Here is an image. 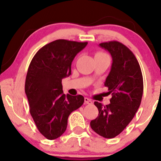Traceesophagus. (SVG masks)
Listing matches in <instances>:
<instances>
[{"label":"esophagus","mask_w":161,"mask_h":161,"mask_svg":"<svg viewBox=\"0 0 161 161\" xmlns=\"http://www.w3.org/2000/svg\"><path fill=\"white\" fill-rule=\"evenodd\" d=\"M92 101L91 99L88 98V97H85V104H92Z\"/></svg>","instance_id":"obj_1"}]
</instances>
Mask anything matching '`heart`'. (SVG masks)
<instances>
[{"instance_id":"b5f03b06","label":"heart","mask_w":161,"mask_h":161,"mask_svg":"<svg viewBox=\"0 0 161 161\" xmlns=\"http://www.w3.org/2000/svg\"><path fill=\"white\" fill-rule=\"evenodd\" d=\"M95 58L96 57H109L108 54L104 52H101V51H99V52H97L95 53Z\"/></svg>"}]
</instances>
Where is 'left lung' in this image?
<instances>
[{
    "instance_id": "1",
    "label": "left lung",
    "mask_w": 161,
    "mask_h": 161,
    "mask_svg": "<svg viewBox=\"0 0 161 161\" xmlns=\"http://www.w3.org/2000/svg\"><path fill=\"white\" fill-rule=\"evenodd\" d=\"M99 46L112 57L111 69L104 82L112 97L106 106L95 101L99 114L90 125L102 137L113 138L123 132L139 108L143 77L137 59L126 46L116 41L103 42Z\"/></svg>"
}]
</instances>
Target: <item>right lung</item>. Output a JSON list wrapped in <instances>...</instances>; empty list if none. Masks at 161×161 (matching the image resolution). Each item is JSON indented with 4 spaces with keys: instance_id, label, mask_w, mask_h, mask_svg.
Returning a JSON list of instances; mask_svg holds the SVG:
<instances>
[{
    "instance_id": "add662e5",
    "label": "right lung",
    "mask_w": 161,
    "mask_h": 161,
    "mask_svg": "<svg viewBox=\"0 0 161 161\" xmlns=\"http://www.w3.org/2000/svg\"><path fill=\"white\" fill-rule=\"evenodd\" d=\"M88 42L58 39L43 46L28 69L25 92L29 111L41 134L53 140L65 132L69 114L84 103L82 95H65L62 79L71 75V64Z\"/></svg>"
}]
</instances>
